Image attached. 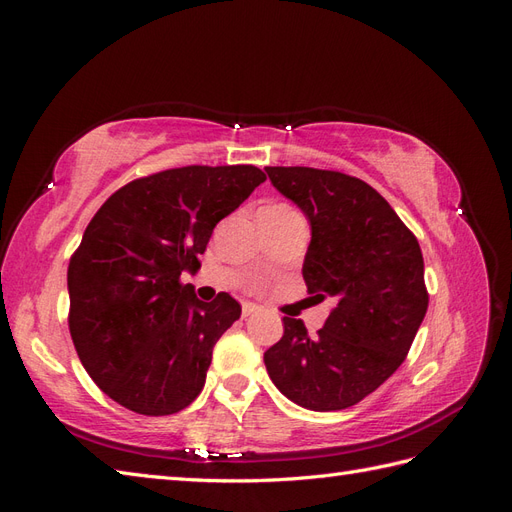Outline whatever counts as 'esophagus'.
Masks as SVG:
<instances>
[{
	"instance_id": "esophagus-1",
	"label": "esophagus",
	"mask_w": 512,
	"mask_h": 512,
	"mask_svg": "<svg viewBox=\"0 0 512 512\" xmlns=\"http://www.w3.org/2000/svg\"><path fill=\"white\" fill-rule=\"evenodd\" d=\"M243 318L247 320V318H252V316H256L258 314V307L254 305V303H243Z\"/></svg>"
}]
</instances>
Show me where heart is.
Instances as JSON below:
<instances>
[{"label":"heart","mask_w":512,"mask_h":512,"mask_svg":"<svg viewBox=\"0 0 512 512\" xmlns=\"http://www.w3.org/2000/svg\"><path fill=\"white\" fill-rule=\"evenodd\" d=\"M267 209H288V207H284V205H273V207H267Z\"/></svg>","instance_id":"heart-1"}]
</instances>
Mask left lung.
Segmentation results:
<instances>
[{
  "label": "left lung",
  "mask_w": 512,
  "mask_h": 512,
  "mask_svg": "<svg viewBox=\"0 0 512 512\" xmlns=\"http://www.w3.org/2000/svg\"><path fill=\"white\" fill-rule=\"evenodd\" d=\"M265 170L312 228L303 262L307 292L335 299L314 337L303 320L284 318L282 339L265 352L269 378L307 410L350 408L395 374L425 318L421 245L361 179L307 166Z\"/></svg>",
  "instance_id": "left-lung-1"
}]
</instances>
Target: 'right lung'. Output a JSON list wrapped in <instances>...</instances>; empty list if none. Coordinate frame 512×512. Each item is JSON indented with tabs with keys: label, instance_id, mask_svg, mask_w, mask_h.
Masks as SVG:
<instances>
[{
	"label": "right lung",
	"instance_id": "obj_1",
	"mask_svg": "<svg viewBox=\"0 0 512 512\" xmlns=\"http://www.w3.org/2000/svg\"><path fill=\"white\" fill-rule=\"evenodd\" d=\"M262 181L252 164L162 170L119 188L85 228L68 267V327L91 380L123 408L166 416L203 391L241 305L228 292L198 301L181 273L200 269L215 224Z\"/></svg>",
	"mask_w": 512,
	"mask_h": 512
}]
</instances>
